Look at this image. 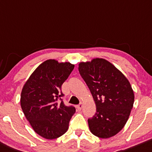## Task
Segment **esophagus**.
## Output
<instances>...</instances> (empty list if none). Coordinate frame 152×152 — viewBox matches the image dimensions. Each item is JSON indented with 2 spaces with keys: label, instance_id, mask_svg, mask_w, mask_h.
<instances>
[{
  "label": "esophagus",
  "instance_id": "esophagus-1",
  "mask_svg": "<svg viewBox=\"0 0 152 152\" xmlns=\"http://www.w3.org/2000/svg\"><path fill=\"white\" fill-rule=\"evenodd\" d=\"M77 108L78 110H81L83 108V103H80L78 105H77Z\"/></svg>",
  "mask_w": 152,
  "mask_h": 152
}]
</instances>
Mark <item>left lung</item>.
I'll list each match as a JSON object with an SVG mask.
<instances>
[{
	"mask_svg": "<svg viewBox=\"0 0 152 152\" xmlns=\"http://www.w3.org/2000/svg\"><path fill=\"white\" fill-rule=\"evenodd\" d=\"M80 74L89 88L96 113L88 120L93 135L108 139L126 124L134 102V90L124 75L102 58L79 64Z\"/></svg>",
	"mask_w": 152,
	"mask_h": 152,
	"instance_id": "1",
	"label": "left lung"
}]
</instances>
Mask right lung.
<instances>
[{"instance_id": "obj_1", "label": "right lung", "mask_w": 152, "mask_h": 152, "mask_svg": "<svg viewBox=\"0 0 152 152\" xmlns=\"http://www.w3.org/2000/svg\"><path fill=\"white\" fill-rule=\"evenodd\" d=\"M75 65L48 59L40 64L23 85L21 106L34 131L47 139L59 138L65 134L75 108L66 106L62 85ZM59 98L61 103L57 102Z\"/></svg>"}]
</instances>
